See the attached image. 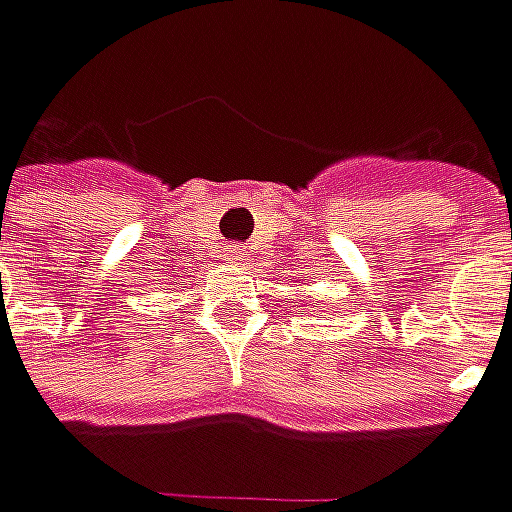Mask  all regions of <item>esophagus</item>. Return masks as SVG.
Masks as SVG:
<instances>
[{"label":"esophagus","instance_id":"obj_1","mask_svg":"<svg viewBox=\"0 0 512 512\" xmlns=\"http://www.w3.org/2000/svg\"><path fill=\"white\" fill-rule=\"evenodd\" d=\"M243 257H246V252H243L241 246H227V249H224V260L232 263V266H238Z\"/></svg>","mask_w":512,"mask_h":512}]
</instances>
